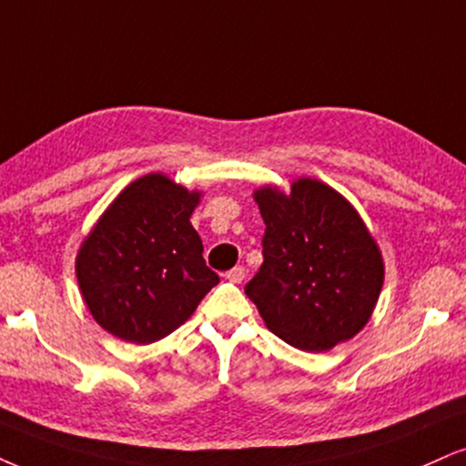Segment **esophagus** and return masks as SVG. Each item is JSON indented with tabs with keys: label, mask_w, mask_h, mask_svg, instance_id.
I'll return each mask as SVG.
<instances>
[{
	"label": "esophagus",
	"mask_w": 466,
	"mask_h": 466,
	"mask_svg": "<svg viewBox=\"0 0 466 466\" xmlns=\"http://www.w3.org/2000/svg\"><path fill=\"white\" fill-rule=\"evenodd\" d=\"M244 279H246V269H244L242 266H238V268L228 269V272H227V280H228V283L239 285V283H242Z\"/></svg>",
	"instance_id": "1"
}]
</instances>
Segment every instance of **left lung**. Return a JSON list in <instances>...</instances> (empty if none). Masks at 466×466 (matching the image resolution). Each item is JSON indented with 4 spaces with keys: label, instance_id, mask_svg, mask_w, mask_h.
I'll return each mask as SVG.
<instances>
[{
    "label": "left lung",
    "instance_id": "8db88e82",
    "mask_svg": "<svg viewBox=\"0 0 466 466\" xmlns=\"http://www.w3.org/2000/svg\"><path fill=\"white\" fill-rule=\"evenodd\" d=\"M266 222L263 263L246 285L274 335L304 352H326L359 335L384 283L380 246L354 205L311 177L289 192H252Z\"/></svg>",
    "mask_w": 466,
    "mask_h": 466
}]
</instances>
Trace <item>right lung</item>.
<instances>
[{"label":"right lung","instance_id":"1","mask_svg":"<svg viewBox=\"0 0 466 466\" xmlns=\"http://www.w3.org/2000/svg\"><path fill=\"white\" fill-rule=\"evenodd\" d=\"M200 197L164 172H148L99 216L75 257V277L103 330L129 343L159 341L220 283L189 222Z\"/></svg>","mask_w":466,"mask_h":466}]
</instances>
